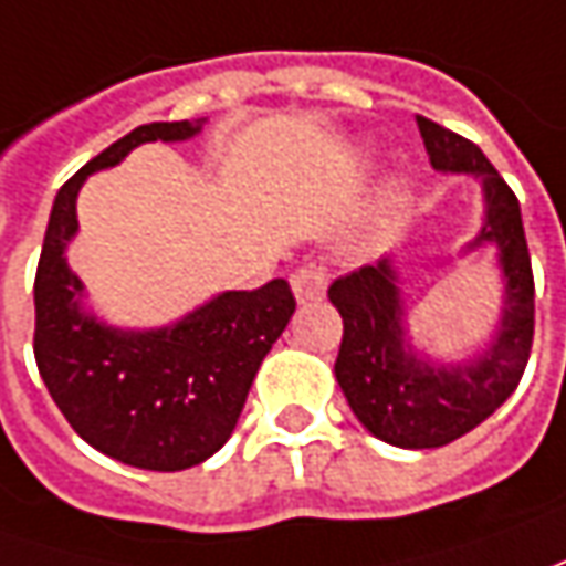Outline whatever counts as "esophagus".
<instances>
[{
    "instance_id": "1",
    "label": "esophagus",
    "mask_w": 566,
    "mask_h": 566,
    "mask_svg": "<svg viewBox=\"0 0 566 566\" xmlns=\"http://www.w3.org/2000/svg\"><path fill=\"white\" fill-rule=\"evenodd\" d=\"M325 284H328V269H325V263H316V260L297 265L294 275H291V287H294L301 303L319 301L325 294Z\"/></svg>"
}]
</instances>
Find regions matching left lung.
<instances>
[{"label": "left lung", "instance_id": "8db88e82", "mask_svg": "<svg viewBox=\"0 0 566 566\" xmlns=\"http://www.w3.org/2000/svg\"><path fill=\"white\" fill-rule=\"evenodd\" d=\"M417 127L432 166L476 175L485 187L489 219L473 247L495 241L501 250L507 310L492 350L476 363L439 369L403 347L398 279L388 260L332 282L328 301L344 322L335 360L344 398L376 439L413 451L451 444L492 417L523 379L536 332V282L516 193L476 144L422 115Z\"/></svg>", "mask_w": 566, "mask_h": 566}]
</instances>
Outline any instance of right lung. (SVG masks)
<instances>
[{"instance_id":"obj_1","label":"right lung","mask_w":566,"mask_h":566,"mask_svg":"<svg viewBox=\"0 0 566 566\" xmlns=\"http://www.w3.org/2000/svg\"><path fill=\"white\" fill-rule=\"evenodd\" d=\"M200 122H153L93 156L62 185L33 282V357L71 429L108 458L175 473L212 458L234 432L263 357L279 342L294 291L272 279L228 291L163 332H115L77 306L81 279L65 263L74 200L90 171L147 140H187Z\"/></svg>"}]
</instances>
